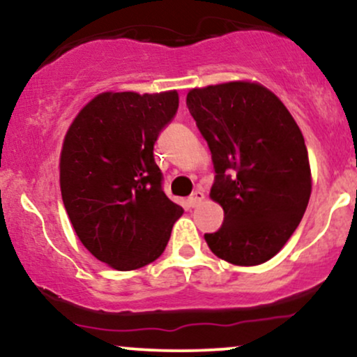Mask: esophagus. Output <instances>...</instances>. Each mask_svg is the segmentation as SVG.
<instances>
[{
    "label": "esophagus",
    "instance_id": "esophagus-1",
    "mask_svg": "<svg viewBox=\"0 0 357 357\" xmlns=\"http://www.w3.org/2000/svg\"><path fill=\"white\" fill-rule=\"evenodd\" d=\"M203 199H204V192L202 190H196L192 191V195L188 198V204H190L191 208H196L199 203H203Z\"/></svg>",
    "mask_w": 357,
    "mask_h": 357
}]
</instances>
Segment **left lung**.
I'll use <instances>...</instances> for the list:
<instances>
[{
    "label": "left lung",
    "instance_id": "obj_1",
    "mask_svg": "<svg viewBox=\"0 0 357 357\" xmlns=\"http://www.w3.org/2000/svg\"><path fill=\"white\" fill-rule=\"evenodd\" d=\"M186 105L211 151L210 198L225 213L204 240L228 264H264L289 241L309 203L304 136L284 102L258 82L191 89Z\"/></svg>",
    "mask_w": 357,
    "mask_h": 357
}]
</instances>
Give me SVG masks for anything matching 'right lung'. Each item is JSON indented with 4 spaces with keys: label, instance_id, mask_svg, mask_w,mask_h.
Wrapping results in <instances>:
<instances>
[{
    "label": "right lung",
    "instance_id": "right-lung-1",
    "mask_svg": "<svg viewBox=\"0 0 357 357\" xmlns=\"http://www.w3.org/2000/svg\"><path fill=\"white\" fill-rule=\"evenodd\" d=\"M178 90L102 92L73 119L60 153V191L85 248L127 272L161 257L183 208L161 188L154 142Z\"/></svg>",
    "mask_w": 357,
    "mask_h": 357
}]
</instances>
